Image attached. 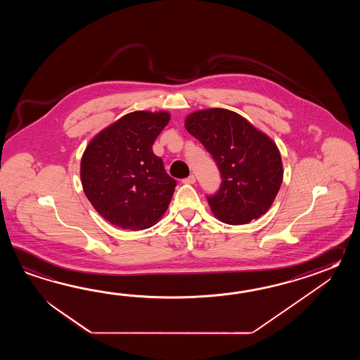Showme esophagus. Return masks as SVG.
<instances>
[{"mask_svg":"<svg viewBox=\"0 0 360 360\" xmlns=\"http://www.w3.org/2000/svg\"><path fill=\"white\" fill-rule=\"evenodd\" d=\"M184 184H194L195 183V176L194 175H191V176L186 177V179H184Z\"/></svg>","mask_w":360,"mask_h":360,"instance_id":"esophagus-1","label":"esophagus"}]
</instances>
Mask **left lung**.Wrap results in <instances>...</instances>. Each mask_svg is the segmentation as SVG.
I'll use <instances>...</instances> for the list:
<instances>
[{"label": "left lung", "instance_id": "1", "mask_svg": "<svg viewBox=\"0 0 360 360\" xmlns=\"http://www.w3.org/2000/svg\"><path fill=\"white\" fill-rule=\"evenodd\" d=\"M185 129L212 155L220 189L207 197L214 217L230 225L259 219L273 205L283 181L279 149L266 134L224 108L193 112Z\"/></svg>", "mask_w": 360, "mask_h": 360}]
</instances>
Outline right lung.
<instances>
[{
    "mask_svg": "<svg viewBox=\"0 0 360 360\" xmlns=\"http://www.w3.org/2000/svg\"><path fill=\"white\" fill-rule=\"evenodd\" d=\"M169 117L163 110L132 112L100 131L86 146L82 188L92 207L112 225L148 229L169 208L176 181L152 146Z\"/></svg>",
    "mask_w": 360,
    "mask_h": 360,
    "instance_id": "add662e5",
    "label": "right lung"
}]
</instances>
